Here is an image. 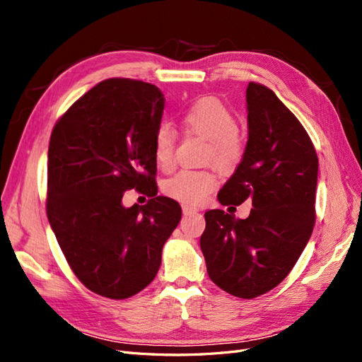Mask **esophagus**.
Segmentation results:
<instances>
[{"label":"esophagus","instance_id":"1","mask_svg":"<svg viewBox=\"0 0 362 362\" xmlns=\"http://www.w3.org/2000/svg\"><path fill=\"white\" fill-rule=\"evenodd\" d=\"M198 210H196V208H193V206H190V205H182V213L185 214V216H189V214H193V213H196Z\"/></svg>","mask_w":362,"mask_h":362}]
</instances>
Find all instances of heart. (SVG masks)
<instances>
[{"instance_id": "obj_1", "label": "heart", "mask_w": 362, "mask_h": 362, "mask_svg": "<svg viewBox=\"0 0 362 362\" xmlns=\"http://www.w3.org/2000/svg\"><path fill=\"white\" fill-rule=\"evenodd\" d=\"M189 133L206 140L205 163H213L222 172L233 170L245 154V139L237 128L234 112L213 96L194 101L182 115ZM177 151V131L161 124L154 136V157L164 170L173 168ZM218 185L213 169H182L163 182V192L170 199L196 205L204 202Z\"/></svg>"}]
</instances>
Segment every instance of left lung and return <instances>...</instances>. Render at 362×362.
I'll return each mask as SVG.
<instances>
[{"label":"left lung","instance_id":"1","mask_svg":"<svg viewBox=\"0 0 362 362\" xmlns=\"http://www.w3.org/2000/svg\"><path fill=\"white\" fill-rule=\"evenodd\" d=\"M246 101L245 156L217 199L222 205L250 199L254 208L247 218L206 211L201 249L217 287L254 299L286 279L308 243L319 158L299 119L272 89L250 81Z\"/></svg>","mask_w":362,"mask_h":362}]
</instances>
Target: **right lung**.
<instances>
[{
    "mask_svg": "<svg viewBox=\"0 0 362 362\" xmlns=\"http://www.w3.org/2000/svg\"><path fill=\"white\" fill-rule=\"evenodd\" d=\"M164 95L131 78H108L76 100L52 128L47 216L75 276L122 300L156 278L181 206L157 196L154 136ZM136 188L153 199L125 209Z\"/></svg>",
    "mask_w": 362,
    "mask_h": 362,
    "instance_id": "obj_1",
    "label": "right lung"
}]
</instances>
